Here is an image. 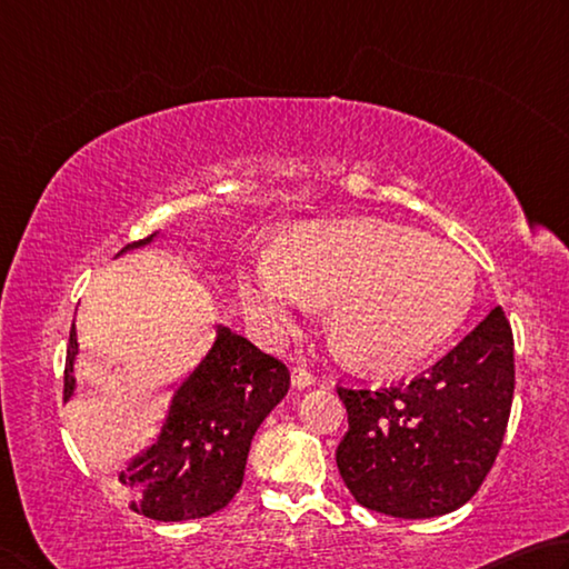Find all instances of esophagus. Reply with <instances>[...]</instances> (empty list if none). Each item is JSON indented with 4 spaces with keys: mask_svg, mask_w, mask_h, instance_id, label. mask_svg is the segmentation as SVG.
Segmentation results:
<instances>
[{
    "mask_svg": "<svg viewBox=\"0 0 569 569\" xmlns=\"http://www.w3.org/2000/svg\"><path fill=\"white\" fill-rule=\"evenodd\" d=\"M315 382V377H312V372L307 370L305 365H295L292 367V385L297 387V390H305V387H310Z\"/></svg>",
    "mask_w": 569,
    "mask_h": 569,
    "instance_id": "obj_1",
    "label": "esophagus"
}]
</instances>
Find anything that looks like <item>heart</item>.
I'll use <instances>...</instances> for the list:
<instances>
[{"instance_id":"heart-1","label":"heart","mask_w":569,"mask_h":569,"mask_svg":"<svg viewBox=\"0 0 569 569\" xmlns=\"http://www.w3.org/2000/svg\"><path fill=\"white\" fill-rule=\"evenodd\" d=\"M475 264L417 229L357 219L297 229L239 287L267 335L287 337L312 302H330L327 332L345 360L405 370L430 357L470 312Z\"/></svg>"}]
</instances>
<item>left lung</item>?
Instances as JSON below:
<instances>
[{"mask_svg": "<svg viewBox=\"0 0 569 569\" xmlns=\"http://www.w3.org/2000/svg\"><path fill=\"white\" fill-rule=\"evenodd\" d=\"M515 342L502 307L427 375L350 390L337 467L367 510L427 520L462 507L495 465L510 420Z\"/></svg>", "mask_w": 569, "mask_h": 569, "instance_id": "obj_1", "label": "left lung"}]
</instances>
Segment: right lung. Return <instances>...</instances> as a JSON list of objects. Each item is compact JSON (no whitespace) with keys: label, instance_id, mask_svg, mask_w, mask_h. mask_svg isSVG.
I'll list each match as a JSON object with an SVG mask.
<instances>
[{"label":"right lung","instance_id":"1","mask_svg":"<svg viewBox=\"0 0 569 569\" xmlns=\"http://www.w3.org/2000/svg\"><path fill=\"white\" fill-rule=\"evenodd\" d=\"M157 234L129 249L147 247ZM79 355L72 325L64 365V402L74 397ZM290 390V370L247 337L217 325L209 352L174 385L162 430L119 472L132 510L159 522L209 517L229 505L244 480L257 427Z\"/></svg>","mask_w":569,"mask_h":569}]
</instances>
